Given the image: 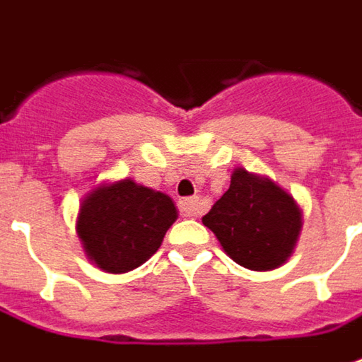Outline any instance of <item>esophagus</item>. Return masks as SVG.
<instances>
[{
  "label": "esophagus",
  "instance_id": "obj_1",
  "mask_svg": "<svg viewBox=\"0 0 362 362\" xmlns=\"http://www.w3.org/2000/svg\"><path fill=\"white\" fill-rule=\"evenodd\" d=\"M203 202L199 197H187L179 202V211L183 217H199L203 214Z\"/></svg>",
  "mask_w": 362,
  "mask_h": 362
}]
</instances>
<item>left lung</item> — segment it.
<instances>
[{"instance_id":"left-lung-1","label":"left lung","mask_w":362,"mask_h":362,"mask_svg":"<svg viewBox=\"0 0 362 362\" xmlns=\"http://www.w3.org/2000/svg\"><path fill=\"white\" fill-rule=\"evenodd\" d=\"M203 226L216 233L235 264L268 272L292 256L302 230V211L274 181L240 167L231 173L230 189L203 216Z\"/></svg>"}]
</instances>
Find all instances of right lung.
<instances>
[{"instance_id": "right-lung-1", "label": "right lung", "mask_w": 362, "mask_h": 362, "mask_svg": "<svg viewBox=\"0 0 362 362\" xmlns=\"http://www.w3.org/2000/svg\"><path fill=\"white\" fill-rule=\"evenodd\" d=\"M177 219L173 199L132 179L100 185L80 203L76 231L86 256L110 274L145 264Z\"/></svg>"}]
</instances>
